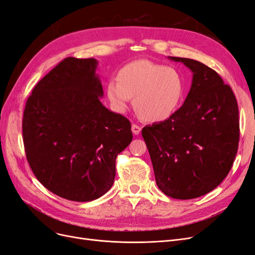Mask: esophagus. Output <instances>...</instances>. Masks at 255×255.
I'll return each mask as SVG.
<instances>
[{
    "label": "esophagus",
    "instance_id": "esophagus-1",
    "mask_svg": "<svg viewBox=\"0 0 255 255\" xmlns=\"http://www.w3.org/2000/svg\"><path fill=\"white\" fill-rule=\"evenodd\" d=\"M140 130H141V128L139 126L135 125V123H133V125H132V132H133V134L134 135H138V134L140 133Z\"/></svg>",
    "mask_w": 255,
    "mask_h": 255
}]
</instances>
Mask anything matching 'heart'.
Segmentation results:
<instances>
[{
	"mask_svg": "<svg viewBox=\"0 0 255 255\" xmlns=\"http://www.w3.org/2000/svg\"><path fill=\"white\" fill-rule=\"evenodd\" d=\"M118 82L107 85V97L120 112L130 99L135 110L150 122L164 121L175 113L184 95V80L179 70L148 59L135 60L118 73Z\"/></svg>",
	"mask_w": 255,
	"mask_h": 255,
	"instance_id": "heart-1",
	"label": "heart"
}]
</instances>
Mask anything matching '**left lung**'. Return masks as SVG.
<instances>
[{"label": "left lung", "instance_id": "obj_1", "mask_svg": "<svg viewBox=\"0 0 255 255\" xmlns=\"http://www.w3.org/2000/svg\"><path fill=\"white\" fill-rule=\"evenodd\" d=\"M183 63L192 72L184 104L170 118L146 126L141 134L158 188L188 200L215 189L232 168L239 141L238 106L220 75L198 60Z\"/></svg>", "mask_w": 255, "mask_h": 255}]
</instances>
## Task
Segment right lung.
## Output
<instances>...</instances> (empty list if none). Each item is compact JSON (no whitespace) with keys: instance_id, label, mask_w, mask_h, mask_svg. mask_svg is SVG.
I'll use <instances>...</instances> for the list:
<instances>
[{"instance_id":"1","label":"right lung","mask_w":255,"mask_h":255,"mask_svg":"<svg viewBox=\"0 0 255 255\" xmlns=\"http://www.w3.org/2000/svg\"><path fill=\"white\" fill-rule=\"evenodd\" d=\"M97 67L95 58H65L38 82L23 114V142L37 180L76 202L111 189L116 157L133 139L128 119L100 101Z\"/></svg>"}]
</instances>
